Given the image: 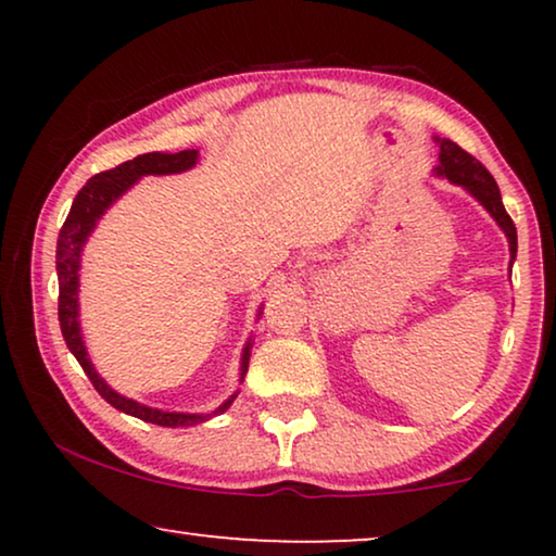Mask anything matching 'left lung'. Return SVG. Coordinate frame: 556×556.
Returning <instances> with one entry per match:
<instances>
[{"label": "left lung", "mask_w": 556, "mask_h": 556, "mask_svg": "<svg viewBox=\"0 0 556 556\" xmlns=\"http://www.w3.org/2000/svg\"><path fill=\"white\" fill-rule=\"evenodd\" d=\"M438 174L440 177L451 179L453 185L466 187L468 192L491 212L493 219L501 225V230L506 232L508 245H511V255L516 257V225H514V219L508 217L504 202H501L498 185H496V179L491 177V172L485 169V166L478 162L476 156H470L468 151H463L458 143L443 139L440 141Z\"/></svg>", "instance_id": "1"}]
</instances>
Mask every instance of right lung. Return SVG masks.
I'll return each instance as SVG.
<instances>
[{
	"label": "right lung",
	"mask_w": 556,
	"mask_h": 556,
	"mask_svg": "<svg viewBox=\"0 0 556 556\" xmlns=\"http://www.w3.org/2000/svg\"><path fill=\"white\" fill-rule=\"evenodd\" d=\"M197 162V151H177V154H159V151H151V154H141L131 159V162L118 164L116 169L101 172L96 177L86 181V187L75 194L73 207L67 212L63 230L58 235V250H55V268H58V318H60V331H63V339L67 349H71L75 359L86 371L90 384L96 387V392L113 405L121 413L139 417L143 422L162 425V428H187V425H197L210 420V415H185V413H162V409H151L147 405H139V402L126 400L124 394L113 392L109 384L98 377V371L90 364L86 354V344H83L80 337V324H78V268H80V250L83 242L88 240V235L93 232L98 217L103 215L105 210L111 207L113 202L118 200L121 194L126 192L128 187L134 185L136 179L143 177V174H177L192 169ZM248 359H250V344L242 352V367L240 375L245 377L248 371ZM238 394H232L225 405H219L215 413H225L227 407L232 405V400Z\"/></svg>",
	"instance_id": "1"
}]
</instances>
